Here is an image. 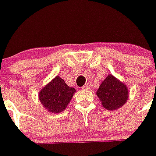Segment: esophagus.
<instances>
[{"mask_svg": "<svg viewBox=\"0 0 156 156\" xmlns=\"http://www.w3.org/2000/svg\"><path fill=\"white\" fill-rule=\"evenodd\" d=\"M88 87H89V86H88V84H84V86H83L82 87V89L83 90H87V89H88Z\"/></svg>", "mask_w": 156, "mask_h": 156, "instance_id": "34e87169", "label": "esophagus"}]
</instances>
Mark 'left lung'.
<instances>
[{
	"instance_id": "8db88e82",
	"label": "left lung",
	"mask_w": 156,
	"mask_h": 156,
	"mask_svg": "<svg viewBox=\"0 0 156 156\" xmlns=\"http://www.w3.org/2000/svg\"><path fill=\"white\" fill-rule=\"evenodd\" d=\"M97 94L103 107L108 110H115L126 103L128 90L125 84L109 75L102 82Z\"/></svg>"
}]
</instances>
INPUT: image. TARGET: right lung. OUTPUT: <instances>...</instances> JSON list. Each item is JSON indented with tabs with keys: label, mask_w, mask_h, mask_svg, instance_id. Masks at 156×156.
Listing matches in <instances>:
<instances>
[{
	"label": "right lung",
	"mask_w": 156,
	"mask_h": 156,
	"mask_svg": "<svg viewBox=\"0 0 156 156\" xmlns=\"http://www.w3.org/2000/svg\"><path fill=\"white\" fill-rule=\"evenodd\" d=\"M75 90L69 87L59 76L41 90L39 99L44 106L53 113H59L66 108L72 100Z\"/></svg>",
	"instance_id": "obj_1"
}]
</instances>
